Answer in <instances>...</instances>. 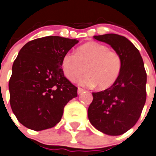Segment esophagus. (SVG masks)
<instances>
[{
    "instance_id": "esophagus-1",
    "label": "esophagus",
    "mask_w": 156,
    "mask_h": 156,
    "mask_svg": "<svg viewBox=\"0 0 156 156\" xmlns=\"http://www.w3.org/2000/svg\"><path fill=\"white\" fill-rule=\"evenodd\" d=\"M83 91H84V90H83V89H81V88L78 89V94H82Z\"/></svg>"
}]
</instances>
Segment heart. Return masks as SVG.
Wrapping results in <instances>:
<instances>
[{
	"label": "heart",
	"mask_w": 156,
	"mask_h": 156,
	"mask_svg": "<svg viewBox=\"0 0 156 156\" xmlns=\"http://www.w3.org/2000/svg\"><path fill=\"white\" fill-rule=\"evenodd\" d=\"M80 84L86 87L98 86V89L108 88L120 75L122 61L116 51L108 49L105 44L90 42L80 46L76 52L68 51L62 60L64 75L74 82L85 71Z\"/></svg>",
	"instance_id": "obj_1"
}]
</instances>
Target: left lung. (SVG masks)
Returning a JSON list of instances; mask_svg holds the SVG:
<instances>
[{
  "label": "left lung",
  "mask_w": 156,
  "mask_h": 156,
  "mask_svg": "<svg viewBox=\"0 0 156 156\" xmlns=\"http://www.w3.org/2000/svg\"><path fill=\"white\" fill-rule=\"evenodd\" d=\"M120 55L122 67L112 86L93 93L88 108L91 125L105 134L122 135L138 121L146 101L147 74L139 50L125 36L116 34L94 36Z\"/></svg>",
  "instance_id": "obj_1"
}]
</instances>
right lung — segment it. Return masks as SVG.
<instances>
[{
	"label": "right lung",
	"mask_w": 156,
	"mask_h": 156,
	"mask_svg": "<svg viewBox=\"0 0 156 156\" xmlns=\"http://www.w3.org/2000/svg\"><path fill=\"white\" fill-rule=\"evenodd\" d=\"M78 40L46 36L20 49L9 83L10 105L20 124L35 131L55 126L63 108L78 96V88L64 76V55Z\"/></svg>",
	"instance_id": "obj_1"
}]
</instances>
